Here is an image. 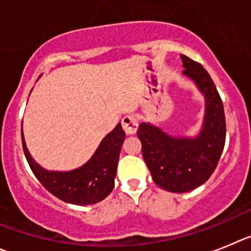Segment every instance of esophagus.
<instances>
[{"instance_id":"1","label":"esophagus","mask_w":251,"mask_h":251,"mask_svg":"<svg viewBox=\"0 0 251 251\" xmlns=\"http://www.w3.org/2000/svg\"><path fill=\"white\" fill-rule=\"evenodd\" d=\"M123 124V128L127 135H132L136 132L137 130V119L134 115H126L121 121Z\"/></svg>"}]
</instances>
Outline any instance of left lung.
I'll use <instances>...</instances> for the list:
<instances>
[{
    "instance_id": "8db88e82",
    "label": "left lung",
    "mask_w": 251,
    "mask_h": 251,
    "mask_svg": "<svg viewBox=\"0 0 251 251\" xmlns=\"http://www.w3.org/2000/svg\"><path fill=\"white\" fill-rule=\"evenodd\" d=\"M180 57L182 75L193 81L204 98L201 127L193 136H175L151 123H141L137 128L142 156L153 182L170 193H187L209 179L226 135L224 106L210 75L199 62L184 55Z\"/></svg>"
}]
</instances>
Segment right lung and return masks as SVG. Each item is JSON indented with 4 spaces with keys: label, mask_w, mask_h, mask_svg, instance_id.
<instances>
[{
    "label": "right lung",
    "mask_w": 251,
    "mask_h": 251,
    "mask_svg": "<svg viewBox=\"0 0 251 251\" xmlns=\"http://www.w3.org/2000/svg\"><path fill=\"white\" fill-rule=\"evenodd\" d=\"M22 146L27 162L37 180L46 190L69 204L91 205L101 201L115 186L117 161L123 148L125 132L117 124L111 132L101 140L92 156L72 170H47L37 164L30 153L21 127Z\"/></svg>",
    "instance_id": "1"
}]
</instances>
